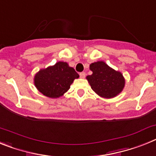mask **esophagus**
Returning <instances> with one entry per match:
<instances>
[{
  "instance_id": "34e87169",
  "label": "esophagus",
  "mask_w": 156,
  "mask_h": 156,
  "mask_svg": "<svg viewBox=\"0 0 156 156\" xmlns=\"http://www.w3.org/2000/svg\"><path fill=\"white\" fill-rule=\"evenodd\" d=\"M85 76H86V73H85L84 72H82V73H80V78H84Z\"/></svg>"
}]
</instances>
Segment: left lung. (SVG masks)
Returning a JSON list of instances; mask_svg holds the SVG:
<instances>
[{
    "label": "left lung",
    "instance_id": "obj_1",
    "mask_svg": "<svg viewBox=\"0 0 156 156\" xmlns=\"http://www.w3.org/2000/svg\"><path fill=\"white\" fill-rule=\"evenodd\" d=\"M92 74L86 79L94 92L105 98L116 97L125 87L126 80L122 73L110 68L102 61L90 65Z\"/></svg>",
    "mask_w": 156,
    "mask_h": 156
}]
</instances>
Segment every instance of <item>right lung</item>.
<instances>
[{"instance_id":"right-lung-1","label":"right lung","mask_w":156,"mask_h":156,"mask_svg":"<svg viewBox=\"0 0 156 156\" xmlns=\"http://www.w3.org/2000/svg\"><path fill=\"white\" fill-rule=\"evenodd\" d=\"M78 78L79 74L67 62H58L40 69L34 75V83L37 90L45 96L57 98L67 92L74 80Z\"/></svg>"}]
</instances>
